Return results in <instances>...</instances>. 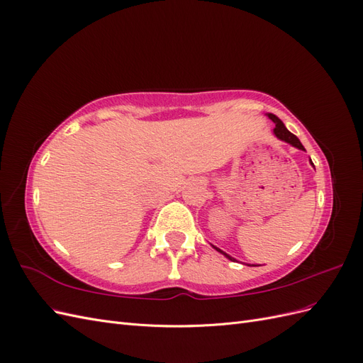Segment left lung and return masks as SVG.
Segmentation results:
<instances>
[{"mask_svg":"<svg viewBox=\"0 0 363 363\" xmlns=\"http://www.w3.org/2000/svg\"><path fill=\"white\" fill-rule=\"evenodd\" d=\"M267 116L272 121V123L274 124H276V128H274V135H276L280 140H284V142H288V144H291L292 147H295V148H298V150H303L304 151V147H303V144H301V142H300V139L298 138H296L295 135H292L291 133V131L286 128V127H284V124L281 123V121L276 116V115H272V113H267ZM311 163H312V160H311ZM313 164V163H312ZM213 248L216 250V251H219V252H221V255H224L227 259H230V260H233V262H236V259H233L232 256H228L227 255V252H224L223 250H219L218 247H215L213 245Z\"/></svg>","mask_w":363,"mask_h":363,"instance_id":"obj_1","label":"left lung"}]
</instances>
